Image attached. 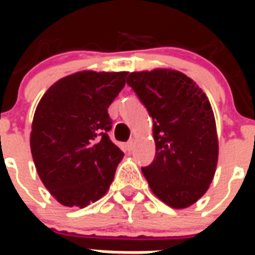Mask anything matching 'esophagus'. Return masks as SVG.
I'll return each mask as SVG.
<instances>
[{
    "label": "esophagus",
    "mask_w": 255,
    "mask_h": 255,
    "mask_svg": "<svg viewBox=\"0 0 255 255\" xmlns=\"http://www.w3.org/2000/svg\"><path fill=\"white\" fill-rule=\"evenodd\" d=\"M133 147H135V140H129L126 143V150H128V151H131Z\"/></svg>",
    "instance_id": "1"
}]
</instances>
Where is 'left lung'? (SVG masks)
I'll use <instances>...</instances> for the list:
<instances>
[{"label":"left lung","mask_w":255,"mask_h":255,"mask_svg":"<svg viewBox=\"0 0 255 255\" xmlns=\"http://www.w3.org/2000/svg\"><path fill=\"white\" fill-rule=\"evenodd\" d=\"M127 84L153 119L154 161L142 168L151 191L168 206H191L213 180L219 139L208 97L173 69L131 72Z\"/></svg>","instance_id":"1"}]
</instances>
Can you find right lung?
<instances>
[{
  "mask_svg": "<svg viewBox=\"0 0 255 255\" xmlns=\"http://www.w3.org/2000/svg\"><path fill=\"white\" fill-rule=\"evenodd\" d=\"M128 72L82 71L60 79L36 106L31 154L45 187L68 208H84L109 190L124 153L108 131V108Z\"/></svg>",
  "mask_w": 255,
  "mask_h": 255,
  "instance_id": "1",
  "label": "right lung"
}]
</instances>
